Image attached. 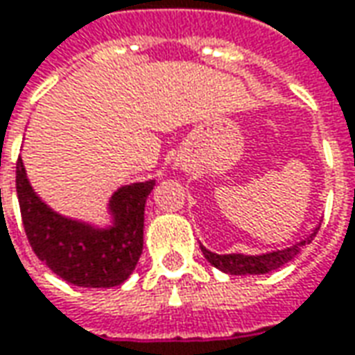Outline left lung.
Instances as JSON below:
<instances>
[{"label":"left lung","mask_w":355,"mask_h":355,"mask_svg":"<svg viewBox=\"0 0 355 355\" xmlns=\"http://www.w3.org/2000/svg\"><path fill=\"white\" fill-rule=\"evenodd\" d=\"M318 228H315L313 234H309L305 240L297 242L295 246L270 254H261V256H244V254H213L207 248L201 246V252L207 260L211 261V266H215L220 272L230 273V275H260V273H270L277 268H282L283 263L291 261L301 252L305 244H311V240L315 239Z\"/></svg>","instance_id":"obj_1"}]
</instances>
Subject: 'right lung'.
<instances>
[{
	"instance_id": "add662e5",
	"label": "right lung",
	"mask_w": 355,
	"mask_h": 355,
	"mask_svg": "<svg viewBox=\"0 0 355 355\" xmlns=\"http://www.w3.org/2000/svg\"><path fill=\"white\" fill-rule=\"evenodd\" d=\"M154 180L116 189L109 211L113 227L95 228L54 213L33 191L21 158L17 197L28 244L40 261L78 287H115L137 268L144 244V205Z\"/></svg>"
}]
</instances>
